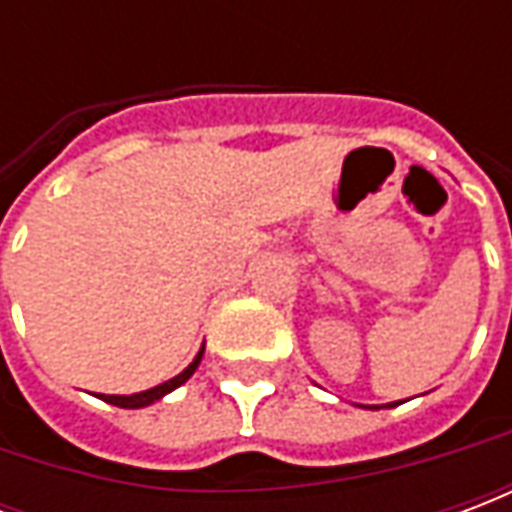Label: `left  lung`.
<instances>
[{
  "label": "left lung",
  "instance_id": "8db88e82",
  "mask_svg": "<svg viewBox=\"0 0 512 512\" xmlns=\"http://www.w3.org/2000/svg\"><path fill=\"white\" fill-rule=\"evenodd\" d=\"M386 406H397V403H386ZM367 408H378V406H367Z\"/></svg>",
  "mask_w": 512,
  "mask_h": 512
}]
</instances>
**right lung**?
I'll list each match as a JSON object with an SVG mask.
<instances>
[{"label":"right lung","instance_id":"obj_1","mask_svg":"<svg viewBox=\"0 0 512 512\" xmlns=\"http://www.w3.org/2000/svg\"><path fill=\"white\" fill-rule=\"evenodd\" d=\"M202 351H205V348H200V354L194 356V362H191V365L186 367L183 373H178L175 378H169V381H164V384L153 386V389H145V392H136V395H101V400H106V403H112V406H120V408H145V406H150V403L161 400V397L169 395L172 389H178L180 384H186V381L194 376V370L200 367Z\"/></svg>","mask_w":512,"mask_h":512}]
</instances>
